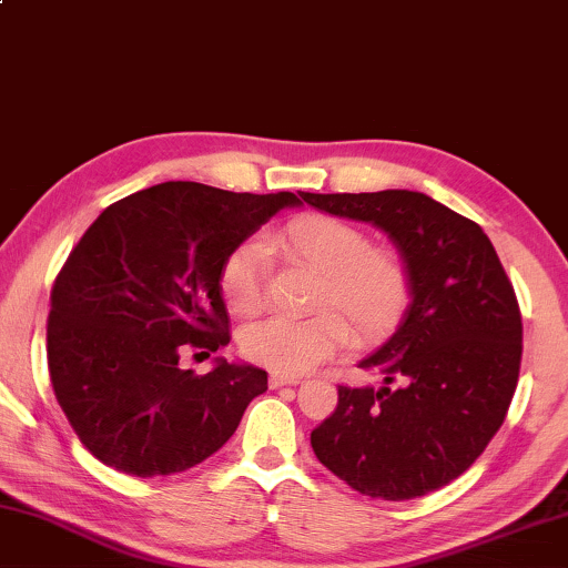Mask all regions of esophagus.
Returning a JSON list of instances; mask_svg holds the SVG:
<instances>
[{
  "label": "esophagus",
  "instance_id": "1",
  "mask_svg": "<svg viewBox=\"0 0 568 568\" xmlns=\"http://www.w3.org/2000/svg\"><path fill=\"white\" fill-rule=\"evenodd\" d=\"M294 383H300V375H294V373H278V371L268 373V386H272V388H278V386H294Z\"/></svg>",
  "mask_w": 568,
  "mask_h": 568
}]
</instances>
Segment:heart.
I'll return each mask as SVG.
<instances>
[{
	"label": "heart",
	"mask_w": 568,
	"mask_h": 568,
	"mask_svg": "<svg viewBox=\"0 0 568 568\" xmlns=\"http://www.w3.org/2000/svg\"><path fill=\"white\" fill-rule=\"evenodd\" d=\"M272 254L300 261L317 274L307 317H268L243 329L241 347L248 361L278 373H304L335 355L351 327L361 343L396 333L412 304V272L404 256L373 246L368 233L343 217L307 213L286 223L264 246L246 241L225 256L221 294L239 314L264 310Z\"/></svg>",
	"instance_id": "1"
}]
</instances>
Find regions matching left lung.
Listing matches in <instances>:
<instances>
[{
  "label": "left lung",
  "instance_id": "1",
  "mask_svg": "<svg viewBox=\"0 0 568 568\" xmlns=\"http://www.w3.org/2000/svg\"><path fill=\"white\" fill-rule=\"evenodd\" d=\"M300 195L378 225L412 272L404 322L361 361L383 386H337V408L310 436L314 455L361 495L412 500L439 490L483 455L516 394V290L485 231L424 193Z\"/></svg>",
  "mask_w": 568,
  "mask_h": 568
}]
</instances>
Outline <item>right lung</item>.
I'll list each match as a JSON object with an SVG mask.
<instances>
[{
  "label": "right lung",
  "instance_id": "obj_1",
  "mask_svg": "<svg viewBox=\"0 0 568 568\" xmlns=\"http://www.w3.org/2000/svg\"><path fill=\"white\" fill-rule=\"evenodd\" d=\"M294 193L251 195L162 182L109 205L55 276L48 371L85 449L134 477L185 473L223 447L266 371L180 355L231 343L221 266Z\"/></svg>",
  "mask_w": 568,
  "mask_h": 568
}]
</instances>
